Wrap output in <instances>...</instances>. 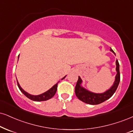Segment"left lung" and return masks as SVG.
<instances>
[{"mask_svg":"<svg viewBox=\"0 0 133 133\" xmlns=\"http://www.w3.org/2000/svg\"><path fill=\"white\" fill-rule=\"evenodd\" d=\"M110 50L115 54L114 50L112 49H110ZM116 65H117L116 70H117V73L115 76V80L114 84L111 87L110 89L107 90L104 93H102V94H96V93L91 92L83 88L81 86L82 80L81 78L78 76V81H77L76 86H75V94H76L77 97L80 101L90 105H97L101 104V103L104 102L107 99H110L114 95L115 92L117 90L118 86L119 81H120L119 65L118 60H116Z\"/></svg>","mask_w":133,"mask_h":133,"instance_id":"left-lung-1","label":"left lung"}]
</instances>
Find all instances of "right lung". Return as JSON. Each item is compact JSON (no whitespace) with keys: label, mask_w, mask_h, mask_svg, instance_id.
I'll list each match as a JSON object with an SVG mask.
<instances>
[{"label":"right lung","mask_w":133,"mask_h":133,"mask_svg":"<svg viewBox=\"0 0 133 133\" xmlns=\"http://www.w3.org/2000/svg\"><path fill=\"white\" fill-rule=\"evenodd\" d=\"M65 76L63 77V79H64V78H65ZM58 83H57L56 84L54 85V86L52 87L51 89H50L49 91H46L45 92L43 93V94H40V95H37V96H33V95L29 94L28 92H26L24 91V90L21 88L20 86H19L18 82L17 81L18 86L19 89L21 91V92H22L23 94L24 95V96H26L28 98H29V99L32 100V101H47V100L51 99L52 97H53L54 95L55 94V93H56L57 89V86H58Z\"/></svg>","instance_id":"1"}]
</instances>
